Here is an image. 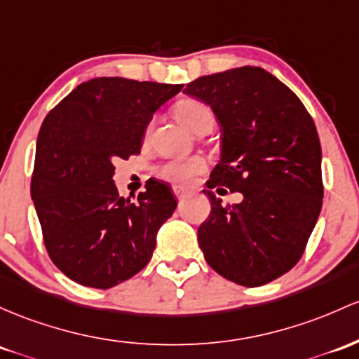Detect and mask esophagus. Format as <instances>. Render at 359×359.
<instances>
[{"instance_id":"34e87169","label":"esophagus","mask_w":359,"mask_h":359,"mask_svg":"<svg viewBox=\"0 0 359 359\" xmlns=\"http://www.w3.org/2000/svg\"><path fill=\"white\" fill-rule=\"evenodd\" d=\"M173 194H175L177 199H182V198H186V196H187V191H186V189H182V187H173Z\"/></svg>"}]
</instances>
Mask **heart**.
<instances>
[{
    "label": "heart",
    "instance_id": "b5f03b06",
    "mask_svg": "<svg viewBox=\"0 0 359 359\" xmlns=\"http://www.w3.org/2000/svg\"><path fill=\"white\" fill-rule=\"evenodd\" d=\"M173 116L182 126H186L189 131L196 135L198 129L204 124H215L212 110L204 102L196 98H182L173 107ZM206 163L199 156H192L186 160H170L158 168V175L173 186H189L199 173L204 172Z\"/></svg>",
    "mask_w": 359,
    "mask_h": 359
}]
</instances>
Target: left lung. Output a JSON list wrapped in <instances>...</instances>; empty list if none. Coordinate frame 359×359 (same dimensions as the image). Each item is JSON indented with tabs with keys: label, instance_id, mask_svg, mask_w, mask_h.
I'll return each mask as SVG.
<instances>
[{
	"label": "left lung",
	"instance_id": "left-lung-1",
	"mask_svg": "<svg viewBox=\"0 0 359 359\" xmlns=\"http://www.w3.org/2000/svg\"><path fill=\"white\" fill-rule=\"evenodd\" d=\"M184 93L199 98L222 126V158L208 189L242 192L199 226L204 259L223 278L255 288L288 273L305 252L322 210V149L313 119L285 83L257 66L201 76Z\"/></svg>",
	"mask_w": 359,
	"mask_h": 359
}]
</instances>
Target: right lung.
Listing matches in <instances>:
<instances>
[{"label":"right lung","instance_id":"right-lung-1","mask_svg":"<svg viewBox=\"0 0 359 359\" xmlns=\"http://www.w3.org/2000/svg\"><path fill=\"white\" fill-rule=\"evenodd\" d=\"M182 85L93 78L46 116L30 184L50 261L83 286L109 290L151 259L160 226L177 201L160 180L137 203L121 198L117 160L137 155L153 114Z\"/></svg>","mask_w":359,"mask_h":359}]
</instances>
